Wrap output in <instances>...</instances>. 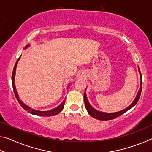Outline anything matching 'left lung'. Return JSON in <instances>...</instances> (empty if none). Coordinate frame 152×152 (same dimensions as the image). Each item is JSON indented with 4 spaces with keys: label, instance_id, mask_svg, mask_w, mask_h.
Instances as JSON below:
<instances>
[{
    "label": "left lung",
    "instance_id": "left-lung-1",
    "mask_svg": "<svg viewBox=\"0 0 152 152\" xmlns=\"http://www.w3.org/2000/svg\"><path fill=\"white\" fill-rule=\"evenodd\" d=\"M139 71H140V75H141V72L140 70V69H139ZM141 84H142V78H141ZM141 88H141V86L140 89L138 92L137 96H136V98L134 100V101L133 102V103L131 104L130 106H129L127 108H126L125 109L123 110H121V111H119V112L113 113H103V112H100V111H99V110H96V109H94V108L92 107L91 105L89 104L88 100H87L86 93L84 92V103H85L86 109L87 110V111H88V113H89V115H91L92 117H94L96 119L101 120V121H107V120H111V119H115V118L119 117L120 115H123V113L127 112V110L132 109L133 107H134L135 105L137 104V102H138L139 99H140L141 92Z\"/></svg>",
    "mask_w": 152,
    "mask_h": 152
}]
</instances>
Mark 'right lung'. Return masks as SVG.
I'll return each instance as SVG.
<instances>
[{
	"mask_svg": "<svg viewBox=\"0 0 152 152\" xmlns=\"http://www.w3.org/2000/svg\"><path fill=\"white\" fill-rule=\"evenodd\" d=\"M28 46L29 45H27L25 48H27ZM20 58V57L18 58V60L17 61L16 64H15V65L14 66V68H13V71H12V88H13V91H14V94L15 95V97H16V99L17 100V101L19 102V103L20 104V106H21L23 109L27 110L30 113H31L33 115H38V116H43V117H48V116H53V115H58V113H60L62 109H64V104H65V101H64L61 103L59 105L58 107L55 108V109H53L52 110H47V111H40V110H35V109H33L27 106L26 104H25L23 102L20 100L19 99V97L18 96V94L17 92V90L16 88H15V71H16V68H17V61L19 60V59Z\"/></svg>",
	"mask_w": 152,
	"mask_h": 152,
	"instance_id": "add662e5",
	"label": "right lung"
}]
</instances>
